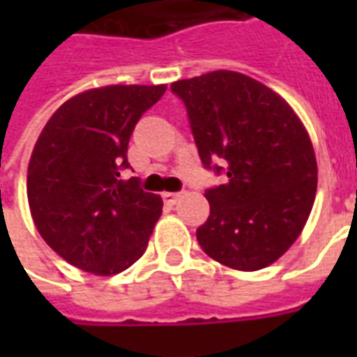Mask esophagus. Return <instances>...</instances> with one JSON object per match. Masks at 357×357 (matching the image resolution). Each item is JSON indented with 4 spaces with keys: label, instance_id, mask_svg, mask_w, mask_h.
I'll return each instance as SVG.
<instances>
[{
    "label": "esophagus",
    "instance_id": "1",
    "mask_svg": "<svg viewBox=\"0 0 357 357\" xmlns=\"http://www.w3.org/2000/svg\"><path fill=\"white\" fill-rule=\"evenodd\" d=\"M162 199L166 204H176L179 199V193H170V191H166V193H162Z\"/></svg>",
    "mask_w": 357,
    "mask_h": 357
}]
</instances>
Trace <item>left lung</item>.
Returning a JSON list of instances; mask_svg holds the SVG:
<instances>
[{"label": "left lung", "instance_id": "left-lung-1", "mask_svg": "<svg viewBox=\"0 0 357 357\" xmlns=\"http://www.w3.org/2000/svg\"><path fill=\"white\" fill-rule=\"evenodd\" d=\"M187 107L202 164L227 181L206 189L202 250L241 271L268 268L304 229L317 191L314 145L298 114L262 82L233 70L172 84Z\"/></svg>", "mask_w": 357, "mask_h": 357}]
</instances>
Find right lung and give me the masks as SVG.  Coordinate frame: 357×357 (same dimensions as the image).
<instances>
[{
	"instance_id": "right-lung-1",
	"label": "right lung",
	"mask_w": 357,
	"mask_h": 357,
	"mask_svg": "<svg viewBox=\"0 0 357 357\" xmlns=\"http://www.w3.org/2000/svg\"><path fill=\"white\" fill-rule=\"evenodd\" d=\"M166 86H105L74 95L43 126L28 162L30 214L42 239L74 268L114 275L137 262L162 199L120 179L141 114Z\"/></svg>"
}]
</instances>
